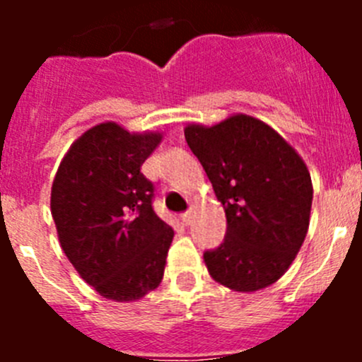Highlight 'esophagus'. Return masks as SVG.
<instances>
[{
	"label": "esophagus",
	"instance_id": "esophagus-1",
	"mask_svg": "<svg viewBox=\"0 0 362 362\" xmlns=\"http://www.w3.org/2000/svg\"><path fill=\"white\" fill-rule=\"evenodd\" d=\"M192 219H194V214H192V210H188V212L181 214V221H183V225H190Z\"/></svg>",
	"mask_w": 362,
	"mask_h": 362
}]
</instances>
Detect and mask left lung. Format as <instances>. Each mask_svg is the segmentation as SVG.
Listing matches in <instances>:
<instances>
[{
    "label": "left lung",
    "mask_w": 362,
    "mask_h": 362,
    "mask_svg": "<svg viewBox=\"0 0 362 362\" xmlns=\"http://www.w3.org/2000/svg\"><path fill=\"white\" fill-rule=\"evenodd\" d=\"M185 139L226 216L225 241L203 255L210 277L233 292L267 288L288 270L308 232V166L277 130L246 114L187 124Z\"/></svg>",
    "instance_id": "obj_1"
}]
</instances>
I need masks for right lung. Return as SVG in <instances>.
<instances>
[{
  "mask_svg": "<svg viewBox=\"0 0 362 362\" xmlns=\"http://www.w3.org/2000/svg\"><path fill=\"white\" fill-rule=\"evenodd\" d=\"M161 137L105 121L70 145L54 175L59 245L81 279L116 303L141 299L165 274L174 230L153 212V187L141 174Z\"/></svg>",
  "mask_w": 362,
  "mask_h": 362,
  "instance_id": "add662e5",
  "label": "right lung"
}]
</instances>
